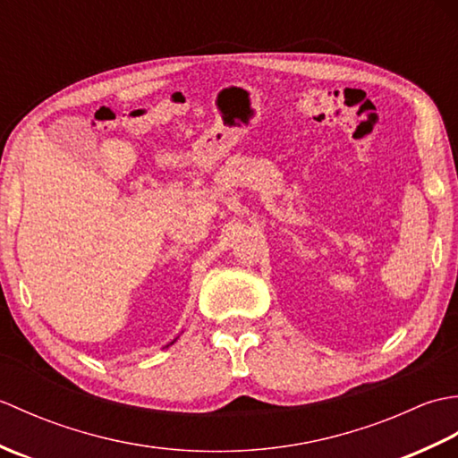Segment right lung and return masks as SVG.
<instances>
[{
	"mask_svg": "<svg viewBox=\"0 0 458 458\" xmlns=\"http://www.w3.org/2000/svg\"><path fill=\"white\" fill-rule=\"evenodd\" d=\"M173 343H174V340H173ZM173 343H171V344H173ZM167 346H169V344H167Z\"/></svg>",
	"mask_w": 458,
	"mask_h": 458,
	"instance_id": "1",
	"label": "right lung"
}]
</instances>
